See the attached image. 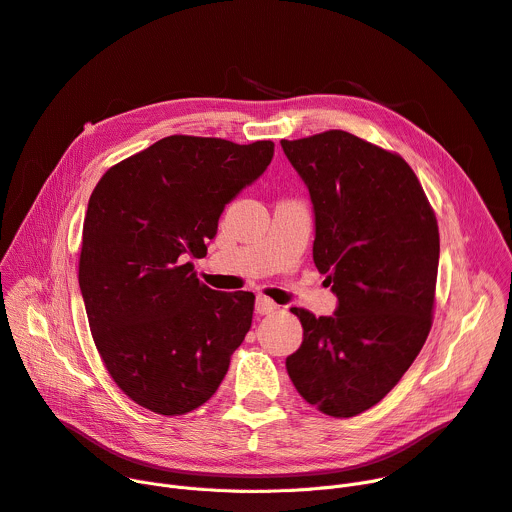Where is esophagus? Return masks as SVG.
<instances>
[{"instance_id":"1","label":"esophagus","mask_w":512,"mask_h":512,"mask_svg":"<svg viewBox=\"0 0 512 512\" xmlns=\"http://www.w3.org/2000/svg\"><path fill=\"white\" fill-rule=\"evenodd\" d=\"M277 307H279L277 303H274V301L268 299V297H264V295H260V297L256 299V311L260 313V316H268V313H272Z\"/></svg>"}]
</instances>
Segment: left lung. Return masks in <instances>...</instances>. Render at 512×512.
<instances>
[{
	"label": "left lung",
	"instance_id": "1",
	"mask_svg": "<svg viewBox=\"0 0 512 512\" xmlns=\"http://www.w3.org/2000/svg\"><path fill=\"white\" fill-rule=\"evenodd\" d=\"M281 145L316 213L313 262L338 297L334 316L291 307L303 342L287 373L305 402L350 418L381 402L426 342L437 217L398 153L334 129Z\"/></svg>",
	"mask_w": 512,
	"mask_h": 512
}]
</instances>
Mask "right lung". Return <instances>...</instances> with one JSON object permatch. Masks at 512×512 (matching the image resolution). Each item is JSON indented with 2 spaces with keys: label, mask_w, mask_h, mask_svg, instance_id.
<instances>
[{
  "label": "right lung",
  "mask_w": 512,
  "mask_h": 512,
  "mask_svg": "<svg viewBox=\"0 0 512 512\" xmlns=\"http://www.w3.org/2000/svg\"><path fill=\"white\" fill-rule=\"evenodd\" d=\"M272 153V141L172 135L90 196L77 279L92 338L114 383L155 414L203 406L252 326L254 293L209 289L190 258L207 256L225 205Z\"/></svg>",
  "instance_id": "obj_1"
}]
</instances>
